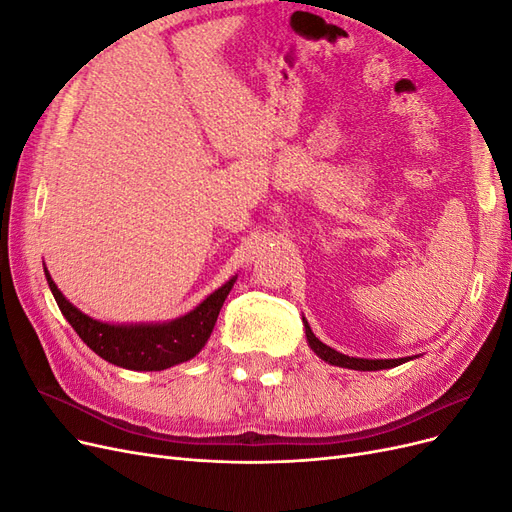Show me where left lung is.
Instances as JSON below:
<instances>
[{
    "instance_id": "left-lung-1",
    "label": "left lung",
    "mask_w": 512,
    "mask_h": 512,
    "mask_svg": "<svg viewBox=\"0 0 512 512\" xmlns=\"http://www.w3.org/2000/svg\"><path fill=\"white\" fill-rule=\"evenodd\" d=\"M303 327H305L309 348H312L322 361H327L337 367H348V369H359V371H378V369H391V367H397L401 363L410 361V356H406V359H356V356H346L342 352L329 348L327 344H322L320 339L312 333V329H309L305 318H303Z\"/></svg>"
}]
</instances>
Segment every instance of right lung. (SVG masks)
I'll list each match as a JSON object with an SVG mask.
<instances>
[{
  "label": "right lung",
  "instance_id": "obj_1",
  "mask_svg": "<svg viewBox=\"0 0 512 512\" xmlns=\"http://www.w3.org/2000/svg\"><path fill=\"white\" fill-rule=\"evenodd\" d=\"M46 282L61 309L83 342L104 361L132 371H162L194 359L205 348L207 339L220 316V309L237 277L200 303L190 314L170 322L156 324H108L89 318L76 309L51 280L44 269Z\"/></svg>",
  "mask_w": 512,
  "mask_h": 512
}]
</instances>
